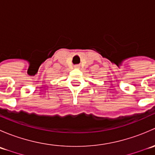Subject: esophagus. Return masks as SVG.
I'll use <instances>...</instances> for the list:
<instances>
[{"mask_svg": "<svg viewBox=\"0 0 155 155\" xmlns=\"http://www.w3.org/2000/svg\"><path fill=\"white\" fill-rule=\"evenodd\" d=\"M75 68H79V66H78V65H76V66L75 67Z\"/></svg>", "mask_w": 155, "mask_h": 155, "instance_id": "34e87169", "label": "esophagus"}]
</instances>
